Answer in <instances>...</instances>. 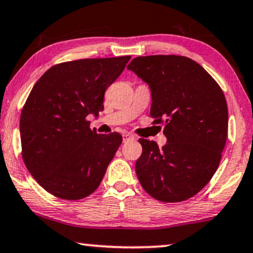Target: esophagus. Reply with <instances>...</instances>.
Returning a JSON list of instances; mask_svg holds the SVG:
<instances>
[{"label": "esophagus", "mask_w": 253, "mask_h": 253, "mask_svg": "<svg viewBox=\"0 0 253 253\" xmlns=\"http://www.w3.org/2000/svg\"><path fill=\"white\" fill-rule=\"evenodd\" d=\"M135 139V136L131 135V133H124L123 135V142H129V141H133Z\"/></svg>", "instance_id": "obj_1"}]
</instances>
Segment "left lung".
Instances as JSON below:
<instances>
[{"instance_id":"1","label":"left lung","mask_w":253,"mask_h":253,"mask_svg":"<svg viewBox=\"0 0 253 253\" xmlns=\"http://www.w3.org/2000/svg\"><path fill=\"white\" fill-rule=\"evenodd\" d=\"M149 85L150 115L163 123L167 144L139 139L142 188L165 203L186 201L210 182L227 136L225 96L208 71L184 56H139L127 65Z\"/></svg>"}]
</instances>
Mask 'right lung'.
<instances>
[{"instance_id":"obj_1","label":"right lung","mask_w":253,"mask_h":253,"mask_svg":"<svg viewBox=\"0 0 253 253\" xmlns=\"http://www.w3.org/2000/svg\"><path fill=\"white\" fill-rule=\"evenodd\" d=\"M130 58L56 64L31 89L20 120L22 156L31 176L56 197L82 199L101 184L122 136L92 131L88 117L103 111L105 90Z\"/></svg>"}]
</instances>
